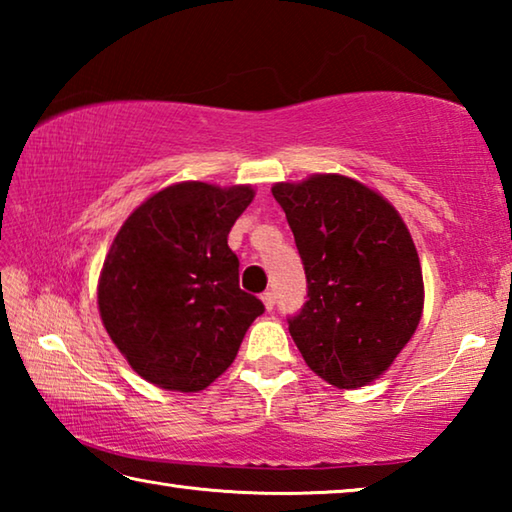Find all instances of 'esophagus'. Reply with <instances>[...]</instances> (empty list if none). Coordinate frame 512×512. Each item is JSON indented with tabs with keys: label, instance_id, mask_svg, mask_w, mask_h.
<instances>
[{
	"label": "esophagus",
	"instance_id": "1",
	"mask_svg": "<svg viewBox=\"0 0 512 512\" xmlns=\"http://www.w3.org/2000/svg\"><path fill=\"white\" fill-rule=\"evenodd\" d=\"M262 302H264V307L271 311L275 307V293L273 291H264L262 293Z\"/></svg>",
	"mask_w": 512,
	"mask_h": 512
}]
</instances>
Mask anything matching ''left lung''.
<instances>
[{
    "label": "left lung",
    "instance_id": "obj_1",
    "mask_svg": "<svg viewBox=\"0 0 512 512\" xmlns=\"http://www.w3.org/2000/svg\"><path fill=\"white\" fill-rule=\"evenodd\" d=\"M305 266L307 302L289 332L332 386L377 379L420 323L424 287L413 239L395 207L345 176L273 187Z\"/></svg>",
    "mask_w": 512,
    "mask_h": 512
}]
</instances>
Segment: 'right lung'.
<instances>
[{
  "mask_svg": "<svg viewBox=\"0 0 512 512\" xmlns=\"http://www.w3.org/2000/svg\"><path fill=\"white\" fill-rule=\"evenodd\" d=\"M253 201L246 185L180 183L121 225L99 280V311L137 375L169 391H203L235 361L264 305L239 287L230 228Z\"/></svg>",
  "mask_w": 512,
  "mask_h": 512,
  "instance_id": "right-lung-1",
  "label": "right lung"
}]
</instances>
